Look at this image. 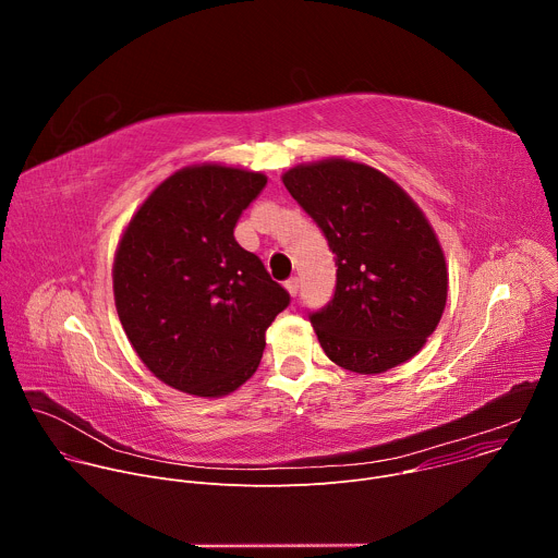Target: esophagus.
<instances>
[{
  "label": "esophagus",
  "instance_id": "34e87169",
  "mask_svg": "<svg viewBox=\"0 0 558 558\" xmlns=\"http://www.w3.org/2000/svg\"><path fill=\"white\" fill-rule=\"evenodd\" d=\"M284 289L291 293V295H295L298 291H300V280L293 276V278H289L287 282H284Z\"/></svg>",
  "mask_w": 558,
  "mask_h": 558
}]
</instances>
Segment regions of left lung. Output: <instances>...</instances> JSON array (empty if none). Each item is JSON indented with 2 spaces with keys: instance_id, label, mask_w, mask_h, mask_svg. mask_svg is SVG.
I'll use <instances>...</instances> for the list:
<instances>
[{
  "instance_id": "obj_1",
  "label": "left lung",
  "mask_w": 558,
  "mask_h": 558,
  "mask_svg": "<svg viewBox=\"0 0 558 558\" xmlns=\"http://www.w3.org/2000/svg\"><path fill=\"white\" fill-rule=\"evenodd\" d=\"M282 183L336 254L333 300L308 315L327 357L360 375L409 362L448 295L446 258L420 205L379 170L340 156L300 163Z\"/></svg>"
}]
</instances>
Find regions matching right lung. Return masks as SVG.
Returning a JSON list of instances; mask_svg holds the SVG:
<instances>
[{
  "label": "right lung",
  "instance_id": "add662e5",
  "mask_svg": "<svg viewBox=\"0 0 558 558\" xmlns=\"http://www.w3.org/2000/svg\"><path fill=\"white\" fill-rule=\"evenodd\" d=\"M267 177L220 163L187 166L158 185L123 229L114 304L141 362L168 386L222 397L258 368L265 331L289 293L233 227Z\"/></svg>",
  "mask_w": 558,
  "mask_h": 558
}]
</instances>
